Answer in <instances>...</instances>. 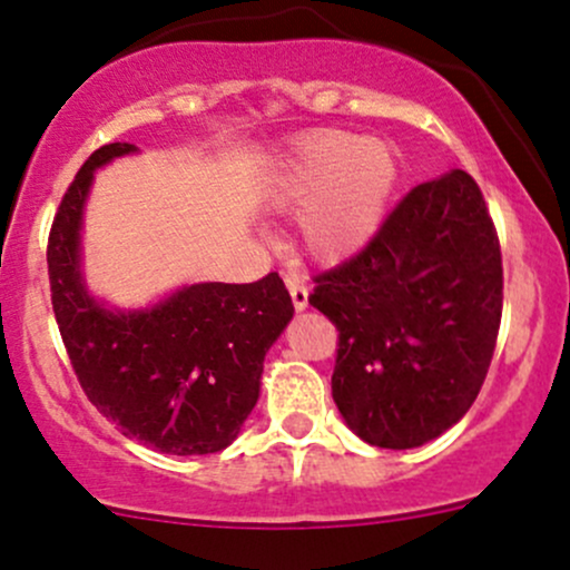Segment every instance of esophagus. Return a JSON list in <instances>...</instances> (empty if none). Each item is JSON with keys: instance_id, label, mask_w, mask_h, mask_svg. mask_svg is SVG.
<instances>
[{"instance_id": "1", "label": "esophagus", "mask_w": 570, "mask_h": 570, "mask_svg": "<svg viewBox=\"0 0 570 570\" xmlns=\"http://www.w3.org/2000/svg\"><path fill=\"white\" fill-rule=\"evenodd\" d=\"M286 286H289L292 303L297 311L308 308V278L303 273H286Z\"/></svg>"}]
</instances>
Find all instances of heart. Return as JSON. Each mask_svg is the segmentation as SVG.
<instances>
[{"mask_svg": "<svg viewBox=\"0 0 570 570\" xmlns=\"http://www.w3.org/2000/svg\"><path fill=\"white\" fill-rule=\"evenodd\" d=\"M397 180L390 146L348 132H322L297 148L275 203L299 205L316 199L303 218L305 246L318 259H343L365 246L381 227Z\"/></svg>", "mask_w": 570, "mask_h": 570, "instance_id": "1", "label": "heart"}]
</instances>
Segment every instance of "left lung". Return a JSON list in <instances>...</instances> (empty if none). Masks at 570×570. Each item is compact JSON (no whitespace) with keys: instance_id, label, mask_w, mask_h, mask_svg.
<instances>
[{"instance_id":"1","label":"left lung","mask_w":570,"mask_h":570,"mask_svg":"<svg viewBox=\"0 0 570 570\" xmlns=\"http://www.w3.org/2000/svg\"><path fill=\"white\" fill-rule=\"evenodd\" d=\"M337 330L333 400L362 441L414 449L476 400L503 314V262L465 170L419 184L360 254L314 275Z\"/></svg>"}]
</instances>
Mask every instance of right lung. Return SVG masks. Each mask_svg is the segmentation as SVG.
Listing matches in <instances>:
<instances>
[{"mask_svg": "<svg viewBox=\"0 0 570 570\" xmlns=\"http://www.w3.org/2000/svg\"><path fill=\"white\" fill-rule=\"evenodd\" d=\"M132 151V142L97 148L61 197L48 235L56 324L86 397L124 435L178 458L214 454L252 414L262 362L295 305L278 273L184 286L127 314L97 303L80 273L83 203L94 170Z\"/></svg>", "mask_w": 570, "mask_h": 570, "instance_id": "1", "label": "right lung"}]
</instances>
